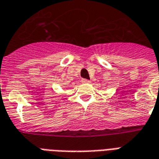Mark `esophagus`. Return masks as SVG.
<instances>
[{"label":"esophagus","instance_id":"34e87169","mask_svg":"<svg viewBox=\"0 0 159 159\" xmlns=\"http://www.w3.org/2000/svg\"><path fill=\"white\" fill-rule=\"evenodd\" d=\"M82 83H89L90 81H89V80H87V79H83L82 80Z\"/></svg>","mask_w":159,"mask_h":159}]
</instances>
